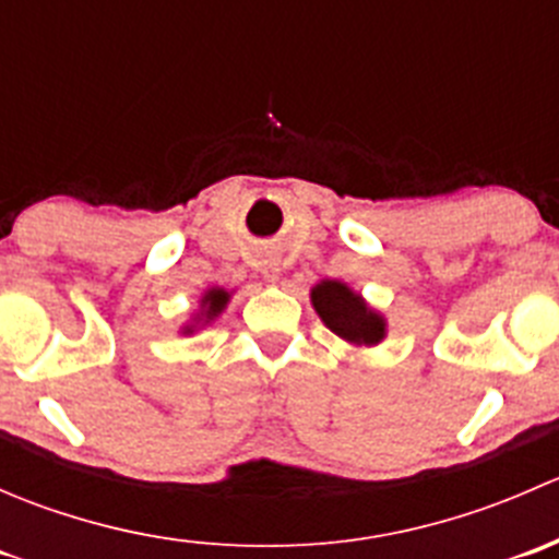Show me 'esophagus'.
<instances>
[{
  "instance_id": "34e87169",
  "label": "esophagus",
  "mask_w": 559,
  "mask_h": 559,
  "mask_svg": "<svg viewBox=\"0 0 559 559\" xmlns=\"http://www.w3.org/2000/svg\"><path fill=\"white\" fill-rule=\"evenodd\" d=\"M262 275L267 281H278V275H281V264L275 262V259H264L262 262Z\"/></svg>"
}]
</instances>
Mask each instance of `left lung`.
<instances>
[{"mask_svg": "<svg viewBox=\"0 0 559 559\" xmlns=\"http://www.w3.org/2000/svg\"><path fill=\"white\" fill-rule=\"evenodd\" d=\"M311 302L321 321L352 346H376V343L384 341V316L373 311L343 281H319L311 289Z\"/></svg>", "mask_w": 559, "mask_h": 559, "instance_id": "obj_1", "label": "left lung"}]
</instances>
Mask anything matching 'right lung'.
Returning a JSON list of instances; mask_svg holds the SVG:
<instances>
[{"mask_svg": "<svg viewBox=\"0 0 559 559\" xmlns=\"http://www.w3.org/2000/svg\"><path fill=\"white\" fill-rule=\"evenodd\" d=\"M227 302H229V292L227 289H218V286H216V289H207L205 295H202V300H200V313L194 316V324L183 326L186 335H189V332H194L200 324H207V321L216 319V316L222 313L224 308H227Z\"/></svg>", "mask_w": 559, "mask_h": 559, "instance_id": "add662e5", "label": "right lung"}]
</instances>
